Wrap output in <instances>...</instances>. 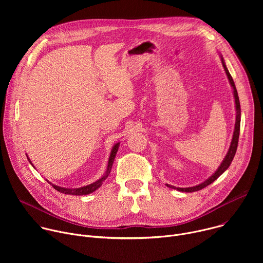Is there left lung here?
I'll use <instances>...</instances> for the list:
<instances>
[{
  "mask_svg": "<svg viewBox=\"0 0 263 263\" xmlns=\"http://www.w3.org/2000/svg\"><path fill=\"white\" fill-rule=\"evenodd\" d=\"M221 58V63H222V66H223V69L224 71H226L227 73V77L230 81V84L231 86L233 87V95H234V99H235V107H236V122H235V129H234V133H233V138H232V141H231V145L229 147V151L226 155V157H224V159L222 160L221 164L219 165V167L216 170V172L210 177L208 178L206 181H204L203 183L197 185V186H193V187H186V189H181V187H175V186H172L170 184H166V186H168L170 189H174V190H177L179 192H185V193H193V192H197V191H201L202 189H204V187L208 186L209 184H211L213 181H215L224 171H226L234 156H235V153H236V149H237V144H238V138H239V130H240V103H239V98H238V93H237V90H236V87H235V84H234V81L231 77V74L226 66V64H224V61H223V58L220 56Z\"/></svg>",
  "mask_w": 263,
  "mask_h": 263,
  "instance_id": "8db88e82",
  "label": "left lung"
}]
</instances>
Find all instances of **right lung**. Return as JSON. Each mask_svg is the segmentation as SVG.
<instances>
[{
    "instance_id": "obj_1",
    "label": "right lung",
    "mask_w": 263,
    "mask_h": 263,
    "mask_svg": "<svg viewBox=\"0 0 263 263\" xmlns=\"http://www.w3.org/2000/svg\"><path fill=\"white\" fill-rule=\"evenodd\" d=\"M119 145L120 143H116L115 146L112 147L111 149V154H110V157H109V160H108V166H107V171H106V174L101 178L99 179L98 181L87 185V186H83V187H80V189H63V187H60V186H57V185H54L52 184V186L54 187V189L56 191H58L59 193H62L64 195H73V196H83V195H88V194H91L93 193L95 191H97L99 187L103 184V182L107 179V177L109 176L110 174V171H111V167H112V164H114V161H115V157L117 155V152L119 149ZM28 160L30 161V159L28 158ZM31 163V161H30ZM32 164V163H31ZM33 165V164H32ZM34 167V166H33ZM49 182V181H48ZM50 183V182H49Z\"/></svg>"
}]
</instances>
